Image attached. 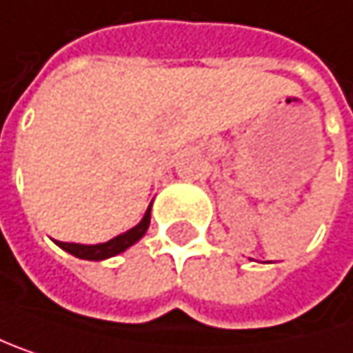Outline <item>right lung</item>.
<instances>
[{"instance_id": "obj_1", "label": "right lung", "mask_w": 353, "mask_h": 353, "mask_svg": "<svg viewBox=\"0 0 353 353\" xmlns=\"http://www.w3.org/2000/svg\"><path fill=\"white\" fill-rule=\"evenodd\" d=\"M148 226H150V208H148L143 220H141L135 228H131V230L119 234L117 239H112V241H108V243H102V245H76V243H59V241H55V243H57L63 251L72 253L74 257L88 259V261H102V259L114 257V255L123 253L125 249H129L131 245H135V243L145 234Z\"/></svg>"}]
</instances>
